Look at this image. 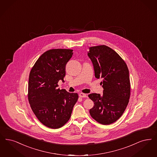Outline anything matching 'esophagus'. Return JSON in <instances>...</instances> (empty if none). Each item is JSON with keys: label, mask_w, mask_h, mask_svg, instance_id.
<instances>
[{"label": "esophagus", "mask_w": 157, "mask_h": 157, "mask_svg": "<svg viewBox=\"0 0 157 157\" xmlns=\"http://www.w3.org/2000/svg\"><path fill=\"white\" fill-rule=\"evenodd\" d=\"M79 97H81V98H87V95H86V94H82V93L79 94Z\"/></svg>", "instance_id": "esophagus-1"}]
</instances>
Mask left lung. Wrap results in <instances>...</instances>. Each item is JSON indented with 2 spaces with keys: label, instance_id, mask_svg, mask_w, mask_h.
I'll list each match as a JSON object with an SVG mask.
<instances>
[{
  "label": "left lung",
  "instance_id": "8db88e82",
  "mask_svg": "<svg viewBox=\"0 0 157 157\" xmlns=\"http://www.w3.org/2000/svg\"><path fill=\"white\" fill-rule=\"evenodd\" d=\"M88 56L94 68V76L101 82L103 94H91L89 98L94 106L90 109L92 117L108 125L124 113L130 95L129 71L125 62L113 49L106 45L89 47Z\"/></svg>",
  "mask_w": 157,
  "mask_h": 157
}]
</instances>
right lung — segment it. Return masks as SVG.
<instances>
[{"label":"right lung","instance_id":"1","mask_svg":"<svg viewBox=\"0 0 157 157\" xmlns=\"http://www.w3.org/2000/svg\"><path fill=\"white\" fill-rule=\"evenodd\" d=\"M73 55L69 49H52L43 53L29 75L28 99L39 121L51 128L61 127L69 120L78 99L77 94L58 88L65 66Z\"/></svg>","mask_w":157,"mask_h":157}]
</instances>
